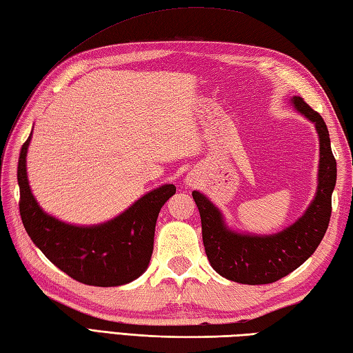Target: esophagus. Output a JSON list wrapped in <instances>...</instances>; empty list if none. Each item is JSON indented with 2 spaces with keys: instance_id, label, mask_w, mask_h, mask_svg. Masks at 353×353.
Here are the masks:
<instances>
[{
  "instance_id": "esophagus-1",
  "label": "esophagus",
  "mask_w": 353,
  "mask_h": 353,
  "mask_svg": "<svg viewBox=\"0 0 353 353\" xmlns=\"http://www.w3.org/2000/svg\"><path fill=\"white\" fill-rule=\"evenodd\" d=\"M186 182H188V183H191V179H186Z\"/></svg>"
}]
</instances>
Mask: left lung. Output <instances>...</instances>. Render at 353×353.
I'll return each instance as SVG.
<instances>
[{"mask_svg": "<svg viewBox=\"0 0 353 353\" xmlns=\"http://www.w3.org/2000/svg\"><path fill=\"white\" fill-rule=\"evenodd\" d=\"M291 103L316 125L320 144L316 197L301 219L273 235L239 234L226 226L221 211L211 200L199 191H192V199L200 212L208 259L215 272L229 281L247 285L279 281L301 267L316 252L326 234L336 182V162L331 139L323 118L302 97H292Z\"/></svg>", "mask_w": 353, "mask_h": 353, "instance_id": "left-lung-1", "label": "left lung"}]
</instances>
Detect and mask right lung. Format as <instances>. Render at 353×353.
Instances as JSON below:
<instances>
[{
    "mask_svg": "<svg viewBox=\"0 0 353 353\" xmlns=\"http://www.w3.org/2000/svg\"><path fill=\"white\" fill-rule=\"evenodd\" d=\"M24 142L18 162L19 212L32 241L57 268L81 283L118 287L137 279L153 253L154 228L161 208L176 194L167 183L147 192L114 220L95 226H74L42 211L27 179Z\"/></svg>",
    "mask_w": 353,
    "mask_h": 353,
    "instance_id": "obj_1",
    "label": "right lung"
}]
</instances>
